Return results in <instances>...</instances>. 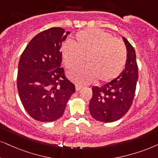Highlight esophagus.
<instances>
[{
    "label": "esophagus",
    "mask_w": 158,
    "mask_h": 158,
    "mask_svg": "<svg viewBox=\"0 0 158 158\" xmlns=\"http://www.w3.org/2000/svg\"><path fill=\"white\" fill-rule=\"evenodd\" d=\"M81 88H82V86H81V85H76V90H77V91L80 90Z\"/></svg>",
    "instance_id": "esophagus-1"
}]
</instances>
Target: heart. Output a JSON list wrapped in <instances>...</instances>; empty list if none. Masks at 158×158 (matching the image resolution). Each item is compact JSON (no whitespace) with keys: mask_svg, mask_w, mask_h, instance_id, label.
Returning a JSON list of instances; mask_svg holds the SVG:
<instances>
[{"mask_svg":"<svg viewBox=\"0 0 158 158\" xmlns=\"http://www.w3.org/2000/svg\"><path fill=\"white\" fill-rule=\"evenodd\" d=\"M63 64L73 70L83 63L87 65L69 73L73 81L88 83L97 79L108 82L118 77L127 61V49L122 40L98 29H87L77 33L73 44L61 47Z\"/></svg>","mask_w":158,"mask_h":158,"instance_id":"heart-1","label":"heart"}]
</instances>
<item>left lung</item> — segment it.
Here are the masks:
<instances>
[{
	"mask_svg": "<svg viewBox=\"0 0 158 158\" xmlns=\"http://www.w3.org/2000/svg\"><path fill=\"white\" fill-rule=\"evenodd\" d=\"M123 39L127 49L125 69L109 82L92 87L93 97L89 110L94 119L103 123L119 119L131 108L134 98L138 80V65L135 52L125 37Z\"/></svg>",
	"mask_w": 158,
	"mask_h": 158,
	"instance_id": "1",
	"label": "left lung"
}]
</instances>
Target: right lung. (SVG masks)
I'll return each instance as SVG.
<instances>
[{
	"label": "right lung",
	"instance_id": "obj_1",
	"mask_svg": "<svg viewBox=\"0 0 158 158\" xmlns=\"http://www.w3.org/2000/svg\"><path fill=\"white\" fill-rule=\"evenodd\" d=\"M70 34L52 27L31 39L18 65L17 89L24 108L35 120L53 122L60 118L75 86L61 67V44Z\"/></svg>",
	"mask_w": 158,
	"mask_h": 158
}]
</instances>
